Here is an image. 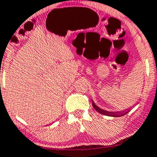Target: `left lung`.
<instances>
[{
  "label": "left lung",
  "mask_w": 157,
  "mask_h": 157,
  "mask_svg": "<svg viewBox=\"0 0 157 157\" xmlns=\"http://www.w3.org/2000/svg\"><path fill=\"white\" fill-rule=\"evenodd\" d=\"M93 103V107L95 110H96L97 112H98L99 113L102 114V115H108V116H113V117H119V116H122V115H125L126 113H128V112H107V111H105V110H102L100 108L97 106L94 102Z\"/></svg>",
  "instance_id": "8db88e82"
}]
</instances>
